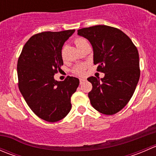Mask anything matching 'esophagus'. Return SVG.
Returning <instances> with one entry per match:
<instances>
[{
    "instance_id": "obj_1",
    "label": "esophagus",
    "mask_w": 156,
    "mask_h": 156,
    "mask_svg": "<svg viewBox=\"0 0 156 156\" xmlns=\"http://www.w3.org/2000/svg\"><path fill=\"white\" fill-rule=\"evenodd\" d=\"M84 81H85V79H84V78H80V84H82Z\"/></svg>"
}]
</instances>
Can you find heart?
Masks as SVG:
<instances>
[{"mask_svg": "<svg viewBox=\"0 0 156 156\" xmlns=\"http://www.w3.org/2000/svg\"><path fill=\"white\" fill-rule=\"evenodd\" d=\"M86 43H87V41L84 40V39L83 38H77L76 40H75V44H76V46L78 47V48H81V47ZM84 69H85V65L81 64V65H78L77 66H75V68H74L73 71L75 74L81 75L84 73Z\"/></svg>", "mask_w": 156, "mask_h": 156, "instance_id": "heart-1", "label": "heart"}]
</instances>
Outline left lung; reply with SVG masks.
I'll return each instance as SVG.
<instances>
[{
	"mask_svg": "<svg viewBox=\"0 0 156 156\" xmlns=\"http://www.w3.org/2000/svg\"><path fill=\"white\" fill-rule=\"evenodd\" d=\"M92 45L94 63L105 74L103 78H87L93 88L88 93L92 106L105 115H114L130 100L139 81L138 50L130 37L121 30L108 26L78 30Z\"/></svg>",
	"mask_w": 156,
	"mask_h": 156,
	"instance_id": "left-lung-1",
	"label": "left lung"
}]
</instances>
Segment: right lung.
<instances>
[{
  "instance_id": "obj_1",
  "label": "right lung",
  "mask_w": 156,
  "mask_h": 156,
  "mask_svg": "<svg viewBox=\"0 0 156 156\" xmlns=\"http://www.w3.org/2000/svg\"><path fill=\"white\" fill-rule=\"evenodd\" d=\"M75 30L34 34L23 47L17 63L19 88L33 112L43 120L56 122L72 108L71 97L79 79L68 77L63 81L54 74L63 65L62 48Z\"/></svg>"
}]
</instances>
